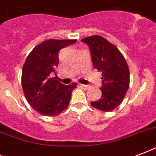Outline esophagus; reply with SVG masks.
<instances>
[{
    "instance_id": "34e87169",
    "label": "esophagus",
    "mask_w": 156,
    "mask_h": 156,
    "mask_svg": "<svg viewBox=\"0 0 156 156\" xmlns=\"http://www.w3.org/2000/svg\"><path fill=\"white\" fill-rule=\"evenodd\" d=\"M80 87L83 89H84V90H87L88 88H90V86H88V85H83V84H81Z\"/></svg>"
}]
</instances>
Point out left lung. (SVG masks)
Returning a JSON list of instances; mask_svg holds the SVG:
<instances>
[{
	"label": "left lung",
	"instance_id": "obj_1",
	"mask_svg": "<svg viewBox=\"0 0 156 156\" xmlns=\"http://www.w3.org/2000/svg\"><path fill=\"white\" fill-rule=\"evenodd\" d=\"M81 40L89 46L94 68L102 72V96L90 104L100 111H112L121 104L129 86L126 59L115 45L100 35Z\"/></svg>",
	"mask_w": 156,
	"mask_h": 156
}]
</instances>
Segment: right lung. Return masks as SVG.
<instances>
[{"label": "right lung", "mask_w": 156, "mask_h": 156, "mask_svg": "<svg viewBox=\"0 0 156 156\" xmlns=\"http://www.w3.org/2000/svg\"><path fill=\"white\" fill-rule=\"evenodd\" d=\"M77 40H45L33 48L23 67L22 87L28 104L44 116H55L69 106L77 83L64 85L56 80L59 51ZM55 74L56 77L52 78Z\"/></svg>", "instance_id": "right-lung-1"}]
</instances>
